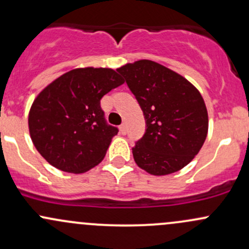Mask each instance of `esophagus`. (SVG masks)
I'll use <instances>...</instances> for the list:
<instances>
[{
    "label": "esophagus",
    "mask_w": 249,
    "mask_h": 249,
    "mask_svg": "<svg viewBox=\"0 0 249 249\" xmlns=\"http://www.w3.org/2000/svg\"><path fill=\"white\" fill-rule=\"evenodd\" d=\"M120 132H122V135H126V132H127V129H126V124H125V123H123L122 125H120Z\"/></svg>",
    "instance_id": "1"
}]
</instances>
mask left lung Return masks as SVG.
Segmentation results:
<instances>
[{
    "mask_svg": "<svg viewBox=\"0 0 249 249\" xmlns=\"http://www.w3.org/2000/svg\"><path fill=\"white\" fill-rule=\"evenodd\" d=\"M117 72L125 78L145 118V133L132 147L137 165L163 176L189 164L208 133V112L197 89L151 60L126 64Z\"/></svg>",
    "mask_w": 249,
    "mask_h": 249,
    "instance_id": "1",
    "label": "left lung"
}]
</instances>
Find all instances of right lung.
Returning a JSON list of instances; mask_svg holds the SVG:
<instances>
[{
	"label": "right lung",
	"instance_id": "obj_1",
	"mask_svg": "<svg viewBox=\"0 0 249 249\" xmlns=\"http://www.w3.org/2000/svg\"><path fill=\"white\" fill-rule=\"evenodd\" d=\"M122 84L111 68H75L40 92L28 126L33 144L49 164L81 174L102 162L118 129L106 123L100 99Z\"/></svg>",
	"mask_w": 249,
	"mask_h": 249
}]
</instances>
